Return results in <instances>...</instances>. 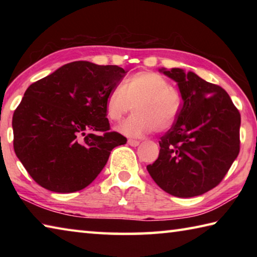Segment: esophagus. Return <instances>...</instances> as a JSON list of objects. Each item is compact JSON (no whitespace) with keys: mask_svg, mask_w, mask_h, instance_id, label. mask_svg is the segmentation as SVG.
Returning <instances> with one entry per match:
<instances>
[{"mask_svg":"<svg viewBox=\"0 0 257 257\" xmlns=\"http://www.w3.org/2000/svg\"><path fill=\"white\" fill-rule=\"evenodd\" d=\"M128 144H129L130 146H133V147H136V146L139 145V142H138V141H134V139H129Z\"/></svg>","mask_w":257,"mask_h":257,"instance_id":"esophagus-1","label":"esophagus"}]
</instances>
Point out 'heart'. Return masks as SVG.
Segmentation results:
<instances>
[{
    "mask_svg": "<svg viewBox=\"0 0 257 257\" xmlns=\"http://www.w3.org/2000/svg\"><path fill=\"white\" fill-rule=\"evenodd\" d=\"M134 105L135 114L119 125V132L139 138L152 132H167L175 124L182 107L180 90L158 72L139 71L129 76L122 87L115 86L105 97L108 120L120 121Z\"/></svg>",
    "mask_w": 257,
    "mask_h": 257,
    "instance_id": "b5f03b06",
    "label": "heart"
}]
</instances>
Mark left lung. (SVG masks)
I'll return each instance as SVG.
<instances>
[{
	"mask_svg": "<svg viewBox=\"0 0 257 257\" xmlns=\"http://www.w3.org/2000/svg\"><path fill=\"white\" fill-rule=\"evenodd\" d=\"M159 71L177 82L182 107L176 123L161 137L159 158L147 171L172 196H198L219 185L237 159L240 114L224 89L195 72Z\"/></svg>",
	"mask_w": 257,
	"mask_h": 257,
	"instance_id": "8db88e82",
	"label": "left lung"
}]
</instances>
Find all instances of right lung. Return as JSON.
<instances>
[{
    "mask_svg": "<svg viewBox=\"0 0 257 257\" xmlns=\"http://www.w3.org/2000/svg\"><path fill=\"white\" fill-rule=\"evenodd\" d=\"M125 73L118 66L75 61L28 87L12 118L14 147L38 185L62 194L84 189L111 151L127 143L108 133L105 113L107 93Z\"/></svg>",
    "mask_w": 257,
    "mask_h": 257,
    "instance_id": "obj_1",
    "label": "right lung"
}]
</instances>
